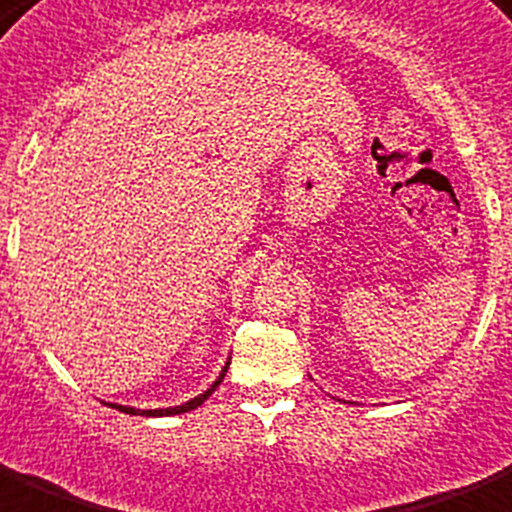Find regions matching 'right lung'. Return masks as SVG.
<instances>
[{"label":"right lung","mask_w":512,"mask_h":512,"mask_svg":"<svg viewBox=\"0 0 512 512\" xmlns=\"http://www.w3.org/2000/svg\"><path fill=\"white\" fill-rule=\"evenodd\" d=\"M226 371H228V363H226V368H223V373H220V376H218V381H215V384L210 386V389H207L205 394H199V397L189 400V402H186V405L165 407V410H134V407H123V405H112V407H115V410H123V413H128V415H181V413H189V410H194V407L202 405V402H205L207 397H210V394L215 392V389H218V384H220V381H223Z\"/></svg>","instance_id":"1"}]
</instances>
